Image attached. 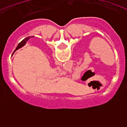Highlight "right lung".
<instances>
[{"mask_svg":"<svg viewBox=\"0 0 127 127\" xmlns=\"http://www.w3.org/2000/svg\"><path fill=\"white\" fill-rule=\"evenodd\" d=\"M30 37H27V38H25V39H23V40L22 41V42H20V43L18 44V46L16 47V50H14V52H13V55L14 53V52H15V51H16V50H18V49H20V48H22V47H23V46L25 45V44L27 43V41H28V40H29V39H30Z\"/></svg>","mask_w":127,"mask_h":127,"instance_id":"obj_1","label":"right lung"}]
</instances>
